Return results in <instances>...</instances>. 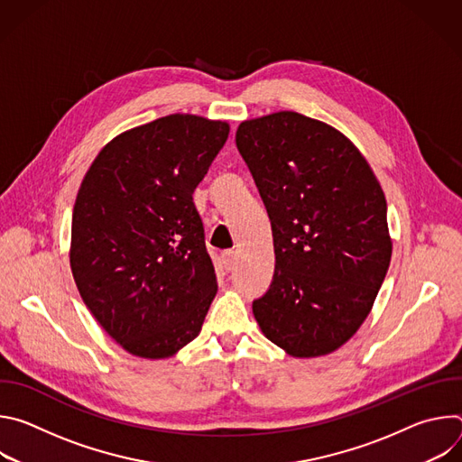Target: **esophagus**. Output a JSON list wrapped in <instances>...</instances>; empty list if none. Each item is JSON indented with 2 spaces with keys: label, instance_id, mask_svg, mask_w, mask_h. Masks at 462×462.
I'll return each mask as SVG.
<instances>
[{
  "label": "esophagus",
  "instance_id": "1",
  "mask_svg": "<svg viewBox=\"0 0 462 462\" xmlns=\"http://www.w3.org/2000/svg\"><path fill=\"white\" fill-rule=\"evenodd\" d=\"M221 263H223V267H225L226 271H232L234 265H236V252H234V250H225V252L221 254Z\"/></svg>",
  "mask_w": 462,
  "mask_h": 462
}]
</instances>
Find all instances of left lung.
<instances>
[{
    "mask_svg": "<svg viewBox=\"0 0 462 462\" xmlns=\"http://www.w3.org/2000/svg\"><path fill=\"white\" fill-rule=\"evenodd\" d=\"M236 144L265 203L276 254L254 318L294 358L331 355L365 321L389 269L382 186L340 129L296 111L243 120Z\"/></svg>",
    "mask_w": 462,
    "mask_h": 462,
    "instance_id": "8db88e82",
    "label": "left lung"
}]
</instances>
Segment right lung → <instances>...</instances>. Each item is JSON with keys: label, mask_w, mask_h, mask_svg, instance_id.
<instances>
[{"label": "right lung", "mask_w": 462, "mask_h": 462, "mask_svg": "<svg viewBox=\"0 0 462 462\" xmlns=\"http://www.w3.org/2000/svg\"><path fill=\"white\" fill-rule=\"evenodd\" d=\"M230 124L173 113L122 131L80 184L69 263L79 292L129 355L162 360L201 333L217 294L193 189Z\"/></svg>", "instance_id": "1"}]
</instances>
